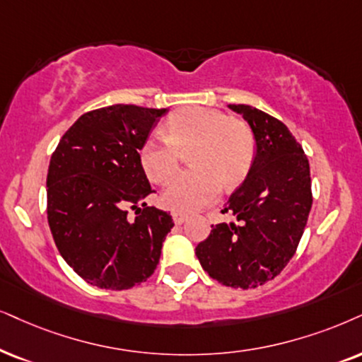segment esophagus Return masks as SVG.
<instances>
[{"label":"esophagus","mask_w":362,"mask_h":362,"mask_svg":"<svg viewBox=\"0 0 362 362\" xmlns=\"http://www.w3.org/2000/svg\"><path fill=\"white\" fill-rule=\"evenodd\" d=\"M172 217H173V222H175V226H182V223H184L187 218H189L185 214H180V212H175L172 215Z\"/></svg>","instance_id":"1"}]
</instances>
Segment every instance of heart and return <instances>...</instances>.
Masks as SVG:
<instances>
[{
  "label": "heart",
  "instance_id": "1",
  "mask_svg": "<svg viewBox=\"0 0 362 362\" xmlns=\"http://www.w3.org/2000/svg\"><path fill=\"white\" fill-rule=\"evenodd\" d=\"M163 136H148L140 147V165L153 184L175 175L180 150H190L192 170L177 175L163 192V204L177 212H192L212 202L222 185L244 180L255 155V140L244 122L214 108L190 107L167 118Z\"/></svg>",
  "mask_w": 362,
  "mask_h": 362
}]
</instances>
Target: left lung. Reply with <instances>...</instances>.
Listing matches in <instances>:
<instances>
[{"mask_svg": "<svg viewBox=\"0 0 362 362\" xmlns=\"http://www.w3.org/2000/svg\"><path fill=\"white\" fill-rule=\"evenodd\" d=\"M228 108L249 123L255 157L222 210L234 214L239 223H217L195 247V255L215 281L252 289L279 276L296 254L313 205L310 168L281 120L250 105Z\"/></svg>", "mask_w": 362, "mask_h": 362, "instance_id": "8db88e82", "label": "left lung"}]
</instances>
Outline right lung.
I'll return each mask as SVG.
<instances>
[{
	"mask_svg": "<svg viewBox=\"0 0 362 362\" xmlns=\"http://www.w3.org/2000/svg\"><path fill=\"white\" fill-rule=\"evenodd\" d=\"M167 108L112 105L85 113L52 155L48 223L65 262L91 286L130 289L152 276L173 227L170 214L148 207L152 187L140 147ZM136 210V221L126 217Z\"/></svg>",
	"mask_w": 362,
	"mask_h": 362,
	"instance_id": "add662e5",
	"label": "right lung"
}]
</instances>
